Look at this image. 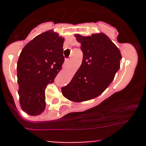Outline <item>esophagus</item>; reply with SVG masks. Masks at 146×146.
Instances as JSON below:
<instances>
[{
    "instance_id": "1",
    "label": "esophagus",
    "mask_w": 146,
    "mask_h": 146,
    "mask_svg": "<svg viewBox=\"0 0 146 146\" xmlns=\"http://www.w3.org/2000/svg\"><path fill=\"white\" fill-rule=\"evenodd\" d=\"M69 62H70V59H66L65 60L64 64H65V65H68L69 64Z\"/></svg>"
}]
</instances>
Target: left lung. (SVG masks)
Here are the masks:
<instances>
[{
    "mask_svg": "<svg viewBox=\"0 0 146 146\" xmlns=\"http://www.w3.org/2000/svg\"><path fill=\"white\" fill-rule=\"evenodd\" d=\"M75 36L81 44L82 64L61 91L69 100L80 102L93 99L107 89L120 68L122 57L117 46L104 33Z\"/></svg>",
    "mask_w": 146,
    "mask_h": 146,
    "instance_id": "8db88e82",
    "label": "left lung"
}]
</instances>
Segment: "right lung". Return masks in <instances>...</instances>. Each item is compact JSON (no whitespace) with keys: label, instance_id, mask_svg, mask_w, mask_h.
<instances>
[{"label":"right lung","instance_id":"right-lung-1","mask_svg":"<svg viewBox=\"0 0 146 146\" xmlns=\"http://www.w3.org/2000/svg\"><path fill=\"white\" fill-rule=\"evenodd\" d=\"M64 39L53 31L35 36L23 48L17 64L22 109L36 116L45 110V89L54 81L64 62Z\"/></svg>","mask_w":146,"mask_h":146}]
</instances>
